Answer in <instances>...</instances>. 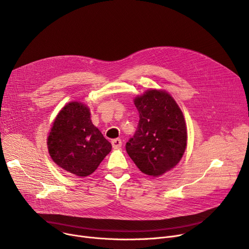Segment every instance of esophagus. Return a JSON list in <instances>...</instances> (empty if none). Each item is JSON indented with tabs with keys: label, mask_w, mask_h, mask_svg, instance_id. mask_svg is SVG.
Wrapping results in <instances>:
<instances>
[{
	"label": "esophagus",
	"mask_w": 249,
	"mask_h": 249,
	"mask_svg": "<svg viewBox=\"0 0 249 249\" xmlns=\"http://www.w3.org/2000/svg\"><path fill=\"white\" fill-rule=\"evenodd\" d=\"M112 145L114 148H119L122 146V140L120 138H116L112 140Z\"/></svg>",
	"instance_id": "34e87169"
}]
</instances>
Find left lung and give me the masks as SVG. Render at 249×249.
Listing matches in <instances>:
<instances>
[{"label":"left lung","instance_id":"obj_1","mask_svg":"<svg viewBox=\"0 0 249 249\" xmlns=\"http://www.w3.org/2000/svg\"><path fill=\"white\" fill-rule=\"evenodd\" d=\"M139 123L126 151L140 171L160 177L181 160L187 147V125L178 105L167 91L150 89L134 99Z\"/></svg>","mask_w":249,"mask_h":249}]
</instances>
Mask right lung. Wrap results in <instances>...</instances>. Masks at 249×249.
Returning <instances> with one entry per match:
<instances>
[{
    "mask_svg": "<svg viewBox=\"0 0 249 249\" xmlns=\"http://www.w3.org/2000/svg\"><path fill=\"white\" fill-rule=\"evenodd\" d=\"M47 147L59 167L80 178L93 174L112 149L111 143L91 123L89 107L80 102H71L59 111Z\"/></svg>",
    "mask_w": 249,
    "mask_h": 249,
    "instance_id": "right-lung-1",
    "label": "right lung"
}]
</instances>
